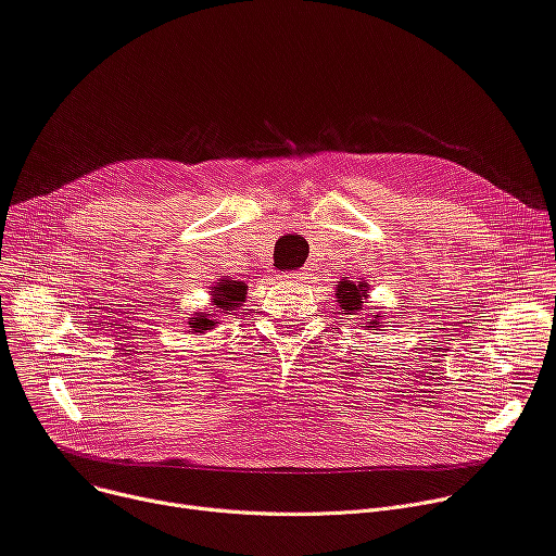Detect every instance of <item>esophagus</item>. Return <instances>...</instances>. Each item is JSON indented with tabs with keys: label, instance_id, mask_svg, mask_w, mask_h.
Segmentation results:
<instances>
[{
	"label": "esophagus",
	"instance_id": "obj_1",
	"mask_svg": "<svg viewBox=\"0 0 556 556\" xmlns=\"http://www.w3.org/2000/svg\"><path fill=\"white\" fill-rule=\"evenodd\" d=\"M283 277L288 281H302V279H308V273L306 270H292V273H286Z\"/></svg>",
	"mask_w": 556,
	"mask_h": 556
}]
</instances>
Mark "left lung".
I'll return each mask as SVG.
<instances>
[{
    "instance_id": "left-lung-1",
    "label": "left lung",
    "mask_w": 556,
    "mask_h": 556,
    "mask_svg": "<svg viewBox=\"0 0 556 556\" xmlns=\"http://www.w3.org/2000/svg\"><path fill=\"white\" fill-rule=\"evenodd\" d=\"M364 288H368L366 283H353V281H340L338 283V302H340V306L344 308V313L346 315H353L355 311H359L362 308V300L366 298V290ZM378 319V317H376ZM376 324V321H374ZM380 324V321H378ZM368 328H374L376 330V326H368Z\"/></svg>"
}]
</instances>
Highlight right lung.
Wrapping results in <instances>:
<instances>
[{
	"label": "right lung",
	"instance_id": "right-lung-1",
	"mask_svg": "<svg viewBox=\"0 0 556 556\" xmlns=\"http://www.w3.org/2000/svg\"><path fill=\"white\" fill-rule=\"evenodd\" d=\"M245 290H248V286L243 281L220 279L218 286L212 290L214 292V306L216 308H224V311L239 308L241 302L245 300ZM216 321L207 319V315H199V317L190 319V330L192 332H203V330H210Z\"/></svg>",
	"mask_w": 556,
	"mask_h": 556
}]
</instances>
